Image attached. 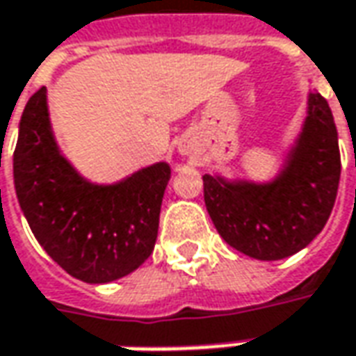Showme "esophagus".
<instances>
[{
	"mask_svg": "<svg viewBox=\"0 0 356 356\" xmlns=\"http://www.w3.org/2000/svg\"><path fill=\"white\" fill-rule=\"evenodd\" d=\"M178 150H180V154H186V156H190V154H194L195 152V145L192 140L182 139L178 143Z\"/></svg>",
	"mask_w": 356,
	"mask_h": 356,
	"instance_id": "1",
	"label": "esophagus"
}]
</instances>
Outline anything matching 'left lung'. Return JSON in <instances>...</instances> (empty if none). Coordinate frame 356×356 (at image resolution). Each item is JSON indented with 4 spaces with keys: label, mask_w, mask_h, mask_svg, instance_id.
Masks as SVG:
<instances>
[{
    "label": "left lung",
    "mask_w": 356,
    "mask_h": 356,
    "mask_svg": "<svg viewBox=\"0 0 356 356\" xmlns=\"http://www.w3.org/2000/svg\"><path fill=\"white\" fill-rule=\"evenodd\" d=\"M341 176L339 140L325 97L307 94L302 133L268 182L204 174V200L223 241L257 261L306 249L325 227Z\"/></svg>",
    "instance_id": "8db88e82"
}]
</instances>
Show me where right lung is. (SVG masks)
<instances>
[{
  "mask_svg": "<svg viewBox=\"0 0 356 356\" xmlns=\"http://www.w3.org/2000/svg\"><path fill=\"white\" fill-rule=\"evenodd\" d=\"M13 180L50 259L82 282L107 284L137 270L154 249L170 164H150L113 184L90 182L60 152L40 88L19 121Z\"/></svg>",
  "mask_w": 356,
  "mask_h": 356,
  "instance_id": "add662e5",
  "label": "right lung"
}]
</instances>
